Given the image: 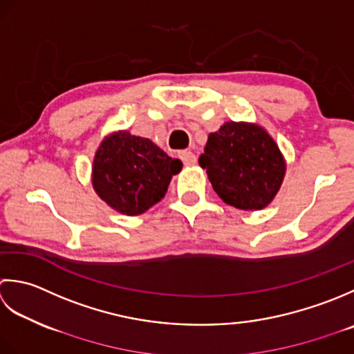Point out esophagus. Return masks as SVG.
Returning a JSON list of instances; mask_svg holds the SVG:
<instances>
[{"label": "esophagus", "mask_w": 354, "mask_h": 354, "mask_svg": "<svg viewBox=\"0 0 354 354\" xmlns=\"http://www.w3.org/2000/svg\"><path fill=\"white\" fill-rule=\"evenodd\" d=\"M178 157L182 158V162L185 163V165H196L197 163V157H196V154H192L191 151H180L178 153Z\"/></svg>", "instance_id": "34e87169"}]
</instances>
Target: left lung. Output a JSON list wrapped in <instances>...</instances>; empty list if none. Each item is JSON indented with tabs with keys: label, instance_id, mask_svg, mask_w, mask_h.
I'll return each mask as SVG.
<instances>
[{
	"label": "left lung",
	"instance_id": "left-lung-1",
	"mask_svg": "<svg viewBox=\"0 0 354 354\" xmlns=\"http://www.w3.org/2000/svg\"><path fill=\"white\" fill-rule=\"evenodd\" d=\"M214 191L225 203L244 211L268 206L283 183L286 163L263 128L227 122L209 134L198 158Z\"/></svg>",
	"mask_w": 354,
	"mask_h": 354
}]
</instances>
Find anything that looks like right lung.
Here are the masks:
<instances>
[{
	"mask_svg": "<svg viewBox=\"0 0 354 354\" xmlns=\"http://www.w3.org/2000/svg\"><path fill=\"white\" fill-rule=\"evenodd\" d=\"M182 167L178 158H171L149 139L114 133L95 156L93 186L113 209L139 215L165 197L172 176Z\"/></svg>",
	"mask_w": 354,
	"mask_h": 354,
	"instance_id": "add662e5",
	"label": "right lung"
}]
</instances>
